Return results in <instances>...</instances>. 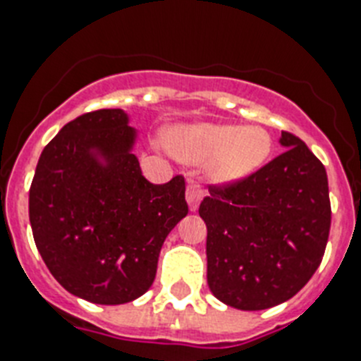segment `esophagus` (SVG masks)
<instances>
[{
    "instance_id": "34e87169",
    "label": "esophagus",
    "mask_w": 361,
    "mask_h": 361,
    "mask_svg": "<svg viewBox=\"0 0 361 361\" xmlns=\"http://www.w3.org/2000/svg\"><path fill=\"white\" fill-rule=\"evenodd\" d=\"M203 196H205V190H203L202 185H200L198 181L190 180L189 185H187V202H189L190 211H196V209H198Z\"/></svg>"
}]
</instances>
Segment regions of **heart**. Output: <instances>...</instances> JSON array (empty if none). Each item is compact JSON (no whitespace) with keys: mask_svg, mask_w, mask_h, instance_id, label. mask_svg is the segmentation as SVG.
<instances>
[{"mask_svg":"<svg viewBox=\"0 0 361 361\" xmlns=\"http://www.w3.org/2000/svg\"><path fill=\"white\" fill-rule=\"evenodd\" d=\"M165 145L185 161H211L209 172L214 180L234 181L249 176L267 161L272 140L262 127L196 125L169 130Z\"/></svg>","mask_w":361,"mask_h":361,"instance_id":"1","label":"heart"}]
</instances>
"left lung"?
Returning <instances> with one entry per match:
<instances>
[{
	"mask_svg": "<svg viewBox=\"0 0 361 361\" xmlns=\"http://www.w3.org/2000/svg\"><path fill=\"white\" fill-rule=\"evenodd\" d=\"M258 171L209 185L200 203L207 225V283L219 302L263 311L287 302L319 267L331 231L324 163L294 134Z\"/></svg>",
	"mask_w": 361,
	"mask_h": 361,
	"instance_id": "left-lung-1",
	"label": "left lung"
}]
</instances>
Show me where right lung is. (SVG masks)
Masks as SVG:
<instances>
[{
  "instance_id": "add662e5",
  "label": "right lung",
  "mask_w": 361,
  "mask_h": 361,
  "mask_svg": "<svg viewBox=\"0 0 361 361\" xmlns=\"http://www.w3.org/2000/svg\"><path fill=\"white\" fill-rule=\"evenodd\" d=\"M133 142L121 109L85 112L43 149L30 185L29 218L43 262L63 289L102 305L149 290L163 241L189 212L185 178L150 183Z\"/></svg>"
}]
</instances>
